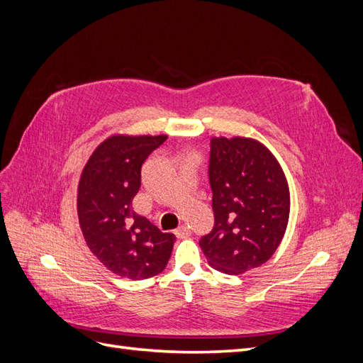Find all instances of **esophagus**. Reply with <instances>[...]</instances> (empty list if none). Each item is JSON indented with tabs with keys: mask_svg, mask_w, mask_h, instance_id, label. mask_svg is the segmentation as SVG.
I'll use <instances>...</instances> for the list:
<instances>
[{
	"mask_svg": "<svg viewBox=\"0 0 363 363\" xmlns=\"http://www.w3.org/2000/svg\"><path fill=\"white\" fill-rule=\"evenodd\" d=\"M174 233L177 238L183 239V238H188L191 235V230H189V227H186V225H179L177 228H175Z\"/></svg>",
	"mask_w": 363,
	"mask_h": 363,
	"instance_id": "esophagus-1",
	"label": "esophagus"
}]
</instances>
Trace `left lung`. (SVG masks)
I'll use <instances>...</instances> for the list:
<instances>
[{
  "label": "left lung",
  "mask_w": 363,
  "mask_h": 363,
  "mask_svg": "<svg viewBox=\"0 0 363 363\" xmlns=\"http://www.w3.org/2000/svg\"><path fill=\"white\" fill-rule=\"evenodd\" d=\"M208 179L215 225L200 240L208 265L228 276L263 265L289 221V186L279 160L252 138H212Z\"/></svg>",
  "instance_id": "obj_1"
}]
</instances>
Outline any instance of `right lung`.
<instances>
[{
    "label": "right lung",
    "mask_w": 363,
    "mask_h": 363,
    "mask_svg": "<svg viewBox=\"0 0 363 363\" xmlns=\"http://www.w3.org/2000/svg\"><path fill=\"white\" fill-rule=\"evenodd\" d=\"M167 135H112L86 162L77 188V215L86 245L116 276L144 280L160 274L175 236L133 211L142 164Z\"/></svg>",
    "instance_id": "add662e5"
}]
</instances>
